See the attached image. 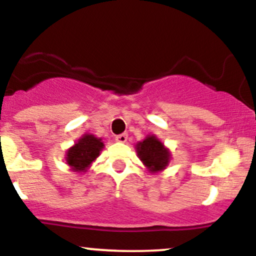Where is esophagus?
<instances>
[{
	"label": "esophagus",
	"mask_w": 256,
	"mask_h": 256,
	"mask_svg": "<svg viewBox=\"0 0 256 256\" xmlns=\"http://www.w3.org/2000/svg\"><path fill=\"white\" fill-rule=\"evenodd\" d=\"M116 142H120V143H125L126 140H128V134H118V136H116Z\"/></svg>",
	"instance_id": "obj_1"
}]
</instances>
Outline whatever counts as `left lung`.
<instances>
[{
	"instance_id": "left-lung-1",
	"label": "left lung",
	"mask_w": 256,
	"mask_h": 256,
	"mask_svg": "<svg viewBox=\"0 0 256 256\" xmlns=\"http://www.w3.org/2000/svg\"><path fill=\"white\" fill-rule=\"evenodd\" d=\"M138 156L152 172L161 171L170 161V152L156 137H146L137 144Z\"/></svg>"
}]
</instances>
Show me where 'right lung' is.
Returning a JSON list of instances; mask_svg holds the SVG:
<instances>
[{
    "label": "right lung",
    "instance_id": "obj_1",
    "mask_svg": "<svg viewBox=\"0 0 256 256\" xmlns=\"http://www.w3.org/2000/svg\"><path fill=\"white\" fill-rule=\"evenodd\" d=\"M104 148L101 140L92 134H84L74 146L67 152L66 161L76 172H85L89 165L100 155Z\"/></svg>",
    "mask_w": 256,
    "mask_h": 256
}]
</instances>
